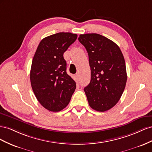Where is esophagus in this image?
I'll return each instance as SVG.
<instances>
[{
	"mask_svg": "<svg viewBox=\"0 0 152 152\" xmlns=\"http://www.w3.org/2000/svg\"><path fill=\"white\" fill-rule=\"evenodd\" d=\"M76 80L78 81L80 80V75H79V74H77V75H76Z\"/></svg>",
	"mask_w": 152,
	"mask_h": 152,
	"instance_id": "34e87169",
	"label": "esophagus"
}]
</instances>
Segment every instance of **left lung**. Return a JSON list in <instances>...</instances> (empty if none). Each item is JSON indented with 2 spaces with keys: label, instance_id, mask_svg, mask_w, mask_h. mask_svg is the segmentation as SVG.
Returning <instances> with one entry per match:
<instances>
[{
  "label": "left lung",
  "instance_id": "1",
  "mask_svg": "<svg viewBox=\"0 0 152 152\" xmlns=\"http://www.w3.org/2000/svg\"><path fill=\"white\" fill-rule=\"evenodd\" d=\"M78 40L88 55L91 80L84 91L89 105L97 111L109 110L119 101L126 85L124 55L116 43L100 34H81Z\"/></svg>",
  "mask_w": 152,
  "mask_h": 152
}]
</instances>
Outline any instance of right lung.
Returning <instances> with one entry per match:
<instances>
[{
	"instance_id": "obj_1",
	"label": "right lung",
	"mask_w": 152,
	"mask_h": 152,
	"mask_svg": "<svg viewBox=\"0 0 152 152\" xmlns=\"http://www.w3.org/2000/svg\"><path fill=\"white\" fill-rule=\"evenodd\" d=\"M77 34L59 32L43 39L32 60L30 79L41 104L50 111L66 107L76 89V82L66 72L64 53L77 39Z\"/></svg>"
}]
</instances>
